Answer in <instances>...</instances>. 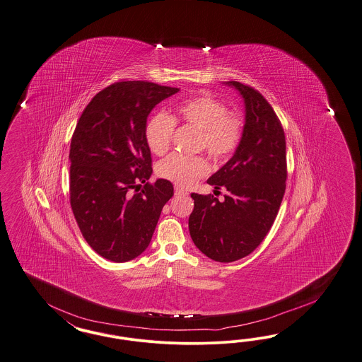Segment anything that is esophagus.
Instances as JSON below:
<instances>
[{
  "instance_id": "obj_1",
  "label": "esophagus",
  "mask_w": 362,
  "mask_h": 362,
  "mask_svg": "<svg viewBox=\"0 0 362 362\" xmlns=\"http://www.w3.org/2000/svg\"><path fill=\"white\" fill-rule=\"evenodd\" d=\"M175 194H176V195H183V197H187L188 195L187 191L180 187H175Z\"/></svg>"
}]
</instances>
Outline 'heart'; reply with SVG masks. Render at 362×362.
I'll list each match as a JSON object with an SVG mask.
<instances>
[{"label":"heart","mask_w":362,"mask_h":362,"mask_svg":"<svg viewBox=\"0 0 362 362\" xmlns=\"http://www.w3.org/2000/svg\"><path fill=\"white\" fill-rule=\"evenodd\" d=\"M176 120L200 131L199 150H206L214 160L231 156L242 140L243 122L228 112L223 101L209 95H200L177 104ZM175 119L165 112L155 113L144 129L146 143L155 155H164L174 136ZM210 164L203 156L173 153L156 165V174L176 186L187 187L209 174Z\"/></svg>","instance_id":"1"}]
</instances>
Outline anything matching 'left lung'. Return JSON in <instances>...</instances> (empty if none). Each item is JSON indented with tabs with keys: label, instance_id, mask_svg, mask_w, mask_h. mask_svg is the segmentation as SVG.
Wrapping results in <instances>:
<instances>
[{
	"label": "left lung",
	"instance_id": "1",
	"mask_svg": "<svg viewBox=\"0 0 362 362\" xmlns=\"http://www.w3.org/2000/svg\"><path fill=\"white\" fill-rule=\"evenodd\" d=\"M245 100L243 135L234 156L209 177L225 200L191 194L188 218L195 246L216 262H234L257 249L274 223L286 188V140L273 107L254 88L226 81Z\"/></svg>",
	"mask_w": 362,
	"mask_h": 362
}]
</instances>
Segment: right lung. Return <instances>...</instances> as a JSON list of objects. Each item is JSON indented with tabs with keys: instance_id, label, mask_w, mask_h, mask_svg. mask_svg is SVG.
<instances>
[{
	"instance_id": "1",
	"label": "right lung",
	"mask_w": 362,
	"mask_h": 362,
	"mask_svg": "<svg viewBox=\"0 0 362 362\" xmlns=\"http://www.w3.org/2000/svg\"><path fill=\"white\" fill-rule=\"evenodd\" d=\"M179 88L117 81L81 113L71 140V207L88 245L103 258L128 262L148 247L171 182L151 185L144 129L151 111ZM143 182L145 186L138 192Z\"/></svg>"
}]
</instances>
